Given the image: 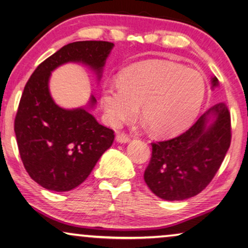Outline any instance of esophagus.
<instances>
[{
    "mask_svg": "<svg viewBox=\"0 0 248 248\" xmlns=\"http://www.w3.org/2000/svg\"><path fill=\"white\" fill-rule=\"evenodd\" d=\"M116 140L117 142L119 143H127L130 141V138L127 135H124V133H118V135L116 136Z\"/></svg>",
    "mask_w": 248,
    "mask_h": 248,
    "instance_id": "esophagus-1",
    "label": "esophagus"
}]
</instances>
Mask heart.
I'll use <instances>...</instances> for the list:
<instances>
[{
    "label": "heart",
    "instance_id": "b5f03b06",
    "mask_svg": "<svg viewBox=\"0 0 248 248\" xmlns=\"http://www.w3.org/2000/svg\"><path fill=\"white\" fill-rule=\"evenodd\" d=\"M205 96L202 74L183 65L152 61L135 65L120 76L119 85L104 86L101 92L106 121L120 127L141 116L159 136L175 135L193 121Z\"/></svg>",
    "mask_w": 248,
    "mask_h": 248
}]
</instances>
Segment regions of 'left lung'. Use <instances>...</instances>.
<instances>
[{"label":"left lung","instance_id":"8db88e82","mask_svg":"<svg viewBox=\"0 0 248 248\" xmlns=\"http://www.w3.org/2000/svg\"><path fill=\"white\" fill-rule=\"evenodd\" d=\"M218 79L212 78V88ZM231 115L224 103L206 110L179 137L153 142L144 181L167 201H182L202 192L225 158L231 144Z\"/></svg>","mask_w":248,"mask_h":248}]
</instances>
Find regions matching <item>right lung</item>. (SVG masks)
Instances as JSON below:
<instances>
[{
	"mask_svg": "<svg viewBox=\"0 0 248 248\" xmlns=\"http://www.w3.org/2000/svg\"><path fill=\"white\" fill-rule=\"evenodd\" d=\"M113 44L103 41L74 42L37 66L19 100L14 131L25 170L50 191L73 190L88 178L103 153L111 147V129L98 124L87 108L64 109L50 96V74L66 62H81L101 78Z\"/></svg>",
	"mask_w": 248,
	"mask_h": 248,
	"instance_id": "right-lung-1",
	"label": "right lung"
}]
</instances>
